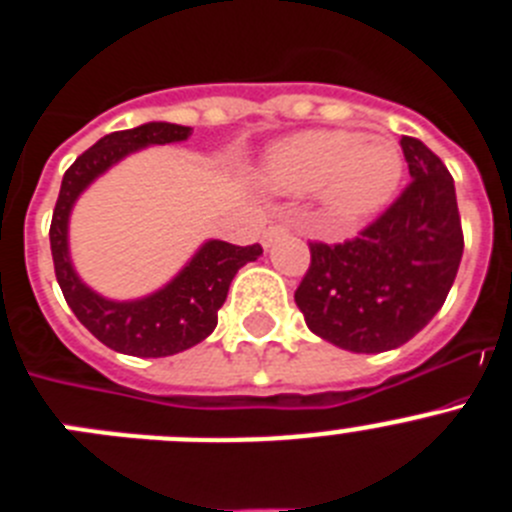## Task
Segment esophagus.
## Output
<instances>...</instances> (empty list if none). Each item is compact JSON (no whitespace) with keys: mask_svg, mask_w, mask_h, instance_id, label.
I'll list each match as a JSON object with an SVG mask.
<instances>
[{"mask_svg":"<svg viewBox=\"0 0 512 512\" xmlns=\"http://www.w3.org/2000/svg\"><path fill=\"white\" fill-rule=\"evenodd\" d=\"M289 233V228L287 225H282V223H274V225H269V228L264 230V235H261V243H264L266 248L271 246V243H277L279 238H284V235Z\"/></svg>","mask_w":512,"mask_h":512,"instance_id":"esophagus-1","label":"esophagus"}]
</instances>
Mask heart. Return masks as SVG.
<instances>
[{"label": "heart", "instance_id": "b5f03b06", "mask_svg": "<svg viewBox=\"0 0 512 512\" xmlns=\"http://www.w3.org/2000/svg\"><path fill=\"white\" fill-rule=\"evenodd\" d=\"M405 174V158L390 135L315 128L287 135L266 151L261 179L292 197L318 192L338 223H361L390 205Z\"/></svg>", "mask_w": 512, "mask_h": 512}]
</instances>
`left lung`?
<instances>
[{
	"mask_svg": "<svg viewBox=\"0 0 512 512\" xmlns=\"http://www.w3.org/2000/svg\"><path fill=\"white\" fill-rule=\"evenodd\" d=\"M413 182L359 238L310 243L295 292L307 328L354 354L408 343L446 302L464 253L449 169L423 140H400Z\"/></svg>",
	"mask_w": 512,
	"mask_h": 512,
	"instance_id": "obj_1",
	"label": "left lung"
}]
</instances>
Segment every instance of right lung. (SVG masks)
<instances>
[{
  "label": "right lung",
  "mask_w": 512,
  "mask_h": 512,
  "mask_svg": "<svg viewBox=\"0 0 512 512\" xmlns=\"http://www.w3.org/2000/svg\"><path fill=\"white\" fill-rule=\"evenodd\" d=\"M192 135L187 125L146 122L133 130L104 135L76 158L63 174L51 223V253L61 292L79 323L97 341L128 356H174L205 341L217 325L233 277L248 261L261 256V246H233L205 241L171 282L138 300H110L94 292L76 274L69 251V220L81 192L122 158L148 146L182 143Z\"/></svg>",
  "instance_id": "1"
}]
</instances>
